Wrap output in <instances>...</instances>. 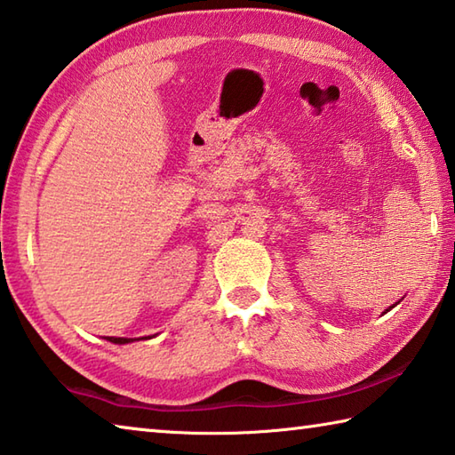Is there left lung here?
I'll list each match as a JSON object with an SVG mask.
<instances>
[{
	"instance_id": "left-lung-1",
	"label": "left lung",
	"mask_w": 455,
	"mask_h": 455,
	"mask_svg": "<svg viewBox=\"0 0 455 455\" xmlns=\"http://www.w3.org/2000/svg\"><path fill=\"white\" fill-rule=\"evenodd\" d=\"M400 300H402V299H400ZM400 300H398V302H395V304H400ZM395 304H394V307H395ZM394 307H390V308H394ZM390 308H387V310H390ZM387 310H386V312H387Z\"/></svg>"
}]
</instances>
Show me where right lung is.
I'll use <instances>...</instances> for the list:
<instances>
[{
    "label": "right lung",
    "mask_w": 455,
    "mask_h": 455,
    "mask_svg": "<svg viewBox=\"0 0 455 455\" xmlns=\"http://www.w3.org/2000/svg\"><path fill=\"white\" fill-rule=\"evenodd\" d=\"M143 338H153V336H143ZM143 338H117V336H107L105 340H109L113 344H129V342H135V340H143Z\"/></svg>",
    "instance_id": "1"
}]
</instances>
